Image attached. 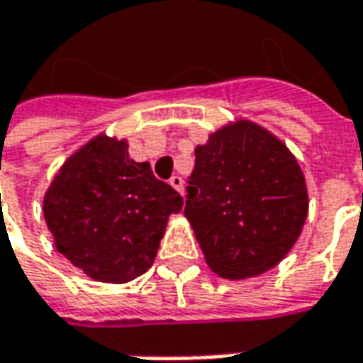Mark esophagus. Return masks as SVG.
Returning <instances> with one entry per match:
<instances>
[{
  "label": "esophagus",
  "instance_id": "1",
  "mask_svg": "<svg viewBox=\"0 0 363 363\" xmlns=\"http://www.w3.org/2000/svg\"><path fill=\"white\" fill-rule=\"evenodd\" d=\"M169 184L184 196V177H182V175H173L172 179H169Z\"/></svg>",
  "mask_w": 363,
  "mask_h": 363
}]
</instances>
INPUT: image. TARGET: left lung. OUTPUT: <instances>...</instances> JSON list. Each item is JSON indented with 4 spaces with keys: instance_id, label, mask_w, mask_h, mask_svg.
I'll use <instances>...</instances> for the list:
<instances>
[{
    "instance_id": "obj_1",
    "label": "left lung",
    "mask_w": 363,
    "mask_h": 363,
    "mask_svg": "<svg viewBox=\"0 0 363 363\" xmlns=\"http://www.w3.org/2000/svg\"><path fill=\"white\" fill-rule=\"evenodd\" d=\"M184 214L208 267L245 280L276 267L308 216L306 179L274 133L233 120L196 149Z\"/></svg>"
}]
</instances>
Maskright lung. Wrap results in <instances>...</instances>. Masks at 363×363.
Masks as SVG:
<instances>
[{"mask_svg": "<svg viewBox=\"0 0 363 363\" xmlns=\"http://www.w3.org/2000/svg\"><path fill=\"white\" fill-rule=\"evenodd\" d=\"M184 200L151 165L128 155V140L98 135L71 155L43 200L57 251L91 280L124 284L155 262L172 214Z\"/></svg>", "mask_w": 363, "mask_h": 363, "instance_id": "1", "label": "right lung"}]
</instances>
